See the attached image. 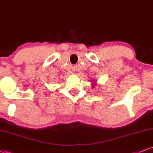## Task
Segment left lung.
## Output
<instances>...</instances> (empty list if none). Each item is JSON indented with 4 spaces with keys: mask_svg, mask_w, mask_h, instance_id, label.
I'll return each instance as SVG.
<instances>
[{
    "mask_svg": "<svg viewBox=\"0 0 153 153\" xmlns=\"http://www.w3.org/2000/svg\"><path fill=\"white\" fill-rule=\"evenodd\" d=\"M95 82V80H93V81H92V82ZM93 86L92 87H94L95 86V85H96V82H95V84H93Z\"/></svg>",
    "mask_w": 153,
    "mask_h": 153,
    "instance_id": "1",
    "label": "left lung"
}]
</instances>
